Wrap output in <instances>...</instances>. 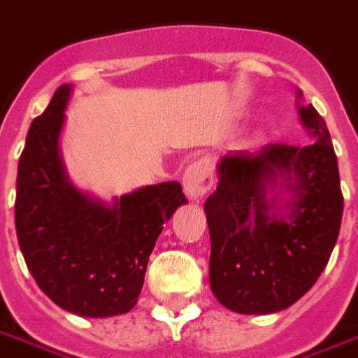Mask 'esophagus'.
<instances>
[{
	"instance_id": "obj_1",
	"label": "esophagus",
	"mask_w": 358,
	"mask_h": 358,
	"mask_svg": "<svg viewBox=\"0 0 358 358\" xmlns=\"http://www.w3.org/2000/svg\"><path fill=\"white\" fill-rule=\"evenodd\" d=\"M213 185L211 178V167L206 159H199L185 169L184 174V191L191 200L202 199Z\"/></svg>"
}]
</instances>
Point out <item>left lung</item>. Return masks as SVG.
Returning <instances> with one entry per match:
<instances>
[{
  "mask_svg": "<svg viewBox=\"0 0 358 358\" xmlns=\"http://www.w3.org/2000/svg\"><path fill=\"white\" fill-rule=\"evenodd\" d=\"M296 108L313 145L234 150L217 164L204 204L209 287L226 309L272 315L316 283L338 239L344 196L329 130L313 104Z\"/></svg>",
  "mask_w": 358,
  "mask_h": 358,
  "instance_id": "8db88e82",
  "label": "left lung"
}]
</instances>
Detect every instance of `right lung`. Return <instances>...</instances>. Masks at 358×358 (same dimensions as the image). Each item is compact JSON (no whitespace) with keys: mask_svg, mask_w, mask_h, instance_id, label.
<instances>
[{"mask_svg":"<svg viewBox=\"0 0 358 358\" xmlns=\"http://www.w3.org/2000/svg\"><path fill=\"white\" fill-rule=\"evenodd\" d=\"M71 92V84L60 86L31 123L16 178V235L43 294L77 316L108 318L138 303L154 245L187 199L178 182L112 202L75 187L60 154Z\"/></svg>","mask_w":358,"mask_h":358,"instance_id":"obj_1","label":"right lung"}]
</instances>
